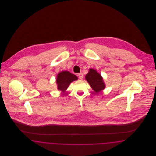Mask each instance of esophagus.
<instances>
[{
	"label": "esophagus",
	"mask_w": 156,
	"mask_h": 156,
	"mask_svg": "<svg viewBox=\"0 0 156 156\" xmlns=\"http://www.w3.org/2000/svg\"><path fill=\"white\" fill-rule=\"evenodd\" d=\"M78 77L80 79H82L83 78V74L82 73H80L78 74Z\"/></svg>",
	"instance_id": "esophagus-1"
}]
</instances>
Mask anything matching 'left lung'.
<instances>
[{"label":"left lung","instance_id":"1","mask_svg":"<svg viewBox=\"0 0 156 156\" xmlns=\"http://www.w3.org/2000/svg\"><path fill=\"white\" fill-rule=\"evenodd\" d=\"M86 80L89 83L92 89L95 92H98L105 89V86L101 75L93 69H90L89 73L85 76Z\"/></svg>","mask_w":156,"mask_h":156}]
</instances>
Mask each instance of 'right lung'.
Listing matches in <instances>:
<instances>
[{"label": "right lung", "instance_id": "obj_1", "mask_svg": "<svg viewBox=\"0 0 156 156\" xmlns=\"http://www.w3.org/2000/svg\"><path fill=\"white\" fill-rule=\"evenodd\" d=\"M76 80H77V76L70 73L69 71H66L61 72L58 75L56 79L58 89L65 90L68 87L71 82Z\"/></svg>", "mask_w": 156, "mask_h": 156}]
</instances>
